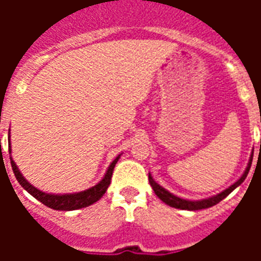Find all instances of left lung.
Segmentation results:
<instances>
[{
  "label": "left lung",
  "instance_id": "8db88e82",
  "mask_svg": "<svg viewBox=\"0 0 261 261\" xmlns=\"http://www.w3.org/2000/svg\"><path fill=\"white\" fill-rule=\"evenodd\" d=\"M251 165H252V157L249 159V163H248V167L245 169V172L243 173V176L234 182V184H231L229 188L226 190H223L222 192H219V194L214 195V196H210V198H206V199H200V200H188V199H182V198H178L176 195L171 194L169 191L165 190L164 187H161L159 182L154 181V178L151 177V174L149 173V182H150L151 188L154 191V194L159 196L161 200H163L165 204L168 206L174 207V208H180V210H190V211H195V210H202V208H208V207H213L214 204L219 203L222 199H225L227 195L230 194L231 191H234L237 187L241 184V182L247 178L248 176V172L251 169Z\"/></svg>",
  "mask_w": 261,
  "mask_h": 261
}]
</instances>
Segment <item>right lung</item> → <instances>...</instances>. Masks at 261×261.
<instances>
[{"label":"right lung","instance_id":"1","mask_svg":"<svg viewBox=\"0 0 261 261\" xmlns=\"http://www.w3.org/2000/svg\"><path fill=\"white\" fill-rule=\"evenodd\" d=\"M8 143H9L10 153L12 151L10 150V135L9 138H8ZM119 159H120V154L110 164V167L107 169L104 177L96 186L90 187V188H88L85 191H81V192H75V194H47V192H43V191L35 188L31 182L27 181L25 177L21 174V172L18 171L17 165H16V163H14L12 157H10V164H12V169H13V173L16 176V178H17V181L20 182V186L28 194L32 195L35 199H38L39 202H42L44 206L50 207V208H54V210L59 211H71L90 206V204L97 202L98 199H101L102 195L106 194L108 186L111 184L112 172H114V168L116 165V163H118Z\"/></svg>","mask_w":261,"mask_h":261}]
</instances>
